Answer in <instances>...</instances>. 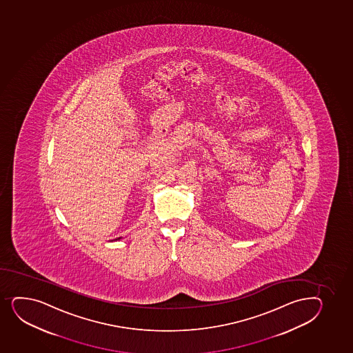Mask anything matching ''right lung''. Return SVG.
Instances as JSON below:
<instances>
[{
  "label": "right lung",
  "instance_id": "right-lung-1",
  "mask_svg": "<svg viewBox=\"0 0 353 353\" xmlns=\"http://www.w3.org/2000/svg\"><path fill=\"white\" fill-rule=\"evenodd\" d=\"M120 239H121V238H118V239H115V240H120Z\"/></svg>",
  "mask_w": 353,
  "mask_h": 353
}]
</instances>
